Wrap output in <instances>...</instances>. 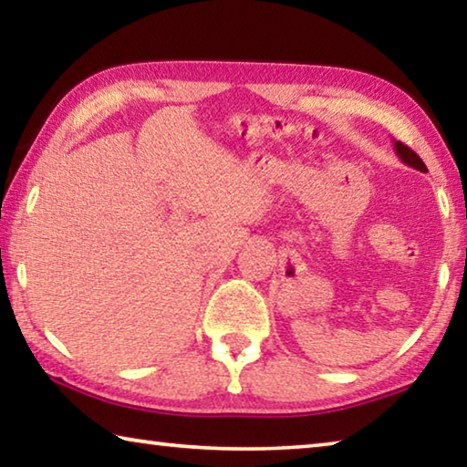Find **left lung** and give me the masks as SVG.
<instances>
[{
  "instance_id": "left-lung-1",
  "label": "left lung",
  "mask_w": 467,
  "mask_h": 467,
  "mask_svg": "<svg viewBox=\"0 0 467 467\" xmlns=\"http://www.w3.org/2000/svg\"><path fill=\"white\" fill-rule=\"evenodd\" d=\"M395 150H398V156L401 158V161H404V162L408 164V167H414V169L422 171V172L429 171V169L424 167L422 158L418 156L412 148H408L406 144H401V141H395Z\"/></svg>"
}]
</instances>
